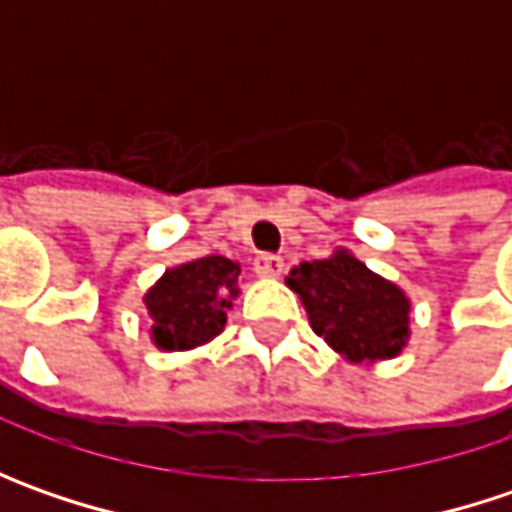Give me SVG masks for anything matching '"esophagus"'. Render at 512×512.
<instances>
[{"mask_svg": "<svg viewBox=\"0 0 512 512\" xmlns=\"http://www.w3.org/2000/svg\"><path fill=\"white\" fill-rule=\"evenodd\" d=\"M253 270H256L259 276H282L285 259L276 256V253H259V256L253 259Z\"/></svg>", "mask_w": 512, "mask_h": 512, "instance_id": "obj_1", "label": "esophagus"}]
</instances>
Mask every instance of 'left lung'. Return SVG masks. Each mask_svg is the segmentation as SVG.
<instances>
[{
  "instance_id": "8db88e82",
  "label": "left lung",
  "mask_w": 512,
  "mask_h": 512,
  "mask_svg": "<svg viewBox=\"0 0 512 512\" xmlns=\"http://www.w3.org/2000/svg\"><path fill=\"white\" fill-rule=\"evenodd\" d=\"M287 285L302 296L313 330L350 362H382L402 350L410 302L359 259L336 253L302 262L290 270Z\"/></svg>"
}]
</instances>
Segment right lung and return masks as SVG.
I'll list each match as a JSON object with an SVG mask.
<instances>
[{
    "label": "right lung",
    "instance_id": "right-lung-1",
    "mask_svg": "<svg viewBox=\"0 0 512 512\" xmlns=\"http://www.w3.org/2000/svg\"><path fill=\"white\" fill-rule=\"evenodd\" d=\"M239 279V265L225 256H205L168 270L145 296L153 319V342L187 350L222 333Z\"/></svg>",
    "mask_w": 512,
    "mask_h": 512
}]
</instances>
